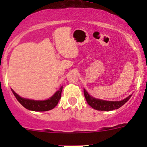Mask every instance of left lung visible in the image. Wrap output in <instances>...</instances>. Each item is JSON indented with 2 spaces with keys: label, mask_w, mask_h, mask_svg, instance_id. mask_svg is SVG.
I'll return each mask as SVG.
<instances>
[{
  "label": "left lung",
  "mask_w": 147,
  "mask_h": 147,
  "mask_svg": "<svg viewBox=\"0 0 147 147\" xmlns=\"http://www.w3.org/2000/svg\"><path fill=\"white\" fill-rule=\"evenodd\" d=\"M84 94L85 97L86 101L87 104L93 109L100 111H112L115 109H119L122 105H124L131 97L130 94L127 98L124 99L121 101H106V100H99V99L94 98L90 96L87 91L84 89Z\"/></svg>",
  "instance_id": "8db88e82"
}]
</instances>
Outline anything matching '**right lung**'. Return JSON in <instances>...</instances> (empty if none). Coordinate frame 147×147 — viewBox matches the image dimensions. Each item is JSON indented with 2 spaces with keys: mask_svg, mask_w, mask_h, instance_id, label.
Wrapping results in <instances>:
<instances>
[{
  "mask_svg": "<svg viewBox=\"0 0 147 147\" xmlns=\"http://www.w3.org/2000/svg\"><path fill=\"white\" fill-rule=\"evenodd\" d=\"M13 94L16 97L17 100L27 109L35 111V112H45V111L53 109L56 107L59 100L61 98V93L63 87L60 88L58 91L56 92L50 98L46 100H33L23 98L20 97L17 93L15 92L11 89Z\"/></svg>",
  "mask_w": 147,
  "mask_h": 147,
  "instance_id": "1",
  "label": "right lung"
}]
</instances>
